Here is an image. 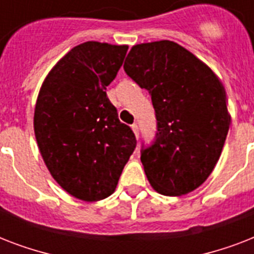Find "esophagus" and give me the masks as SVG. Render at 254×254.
Masks as SVG:
<instances>
[{
	"mask_svg": "<svg viewBox=\"0 0 254 254\" xmlns=\"http://www.w3.org/2000/svg\"><path fill=\"white\" fill-rule=\"evenodd\" d=\"M131 130H133V133H134L135 138H138V137H139V129H138V125H137V124H133V125H131Z\"/></svg>",
	"mask_w": 254,
	"mask_h": 254,
	"instance_id": "1",
	"label": "esophagus"
}]
</instances>
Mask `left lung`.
I'll return each mask as SVG.
<instances>
[{
	"instance_id": "1",
	"label": "left lung",
	"mask_w": 254,
	"mask_h": 254,
	"mask_svg": "<svg viewBox=\"0 0 254 254\" xmlns=\"http://www.w3.org/2000/svg\"><path fill=\"white\" fill-rule=\"evenodd\" d=\"M124 69L149 91L158 121L154 145L141 155L150 186L166 196L196 190L216 166L231 125L220 79L166 39L133 46Z\"/></svg>"
}]
</instances>
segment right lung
I'll return each mask as SVG.
<instances>
[{"label":"right lung","mask_w":254,"mask_h":254,"mask_svg":"<svg viewBox=\"0 0 254 254\" xmlns=\"http://www.w3.org/2000/svg\"><path fill=\"white\" fill-rule=\"evenodd\" d=\"M127 45L89 41L71 49L42 83L34 133L46 167L65 192L99 201L115 192L135 147L107 97Z\"/></svg>","instance_id":"1"}]
</instances>
